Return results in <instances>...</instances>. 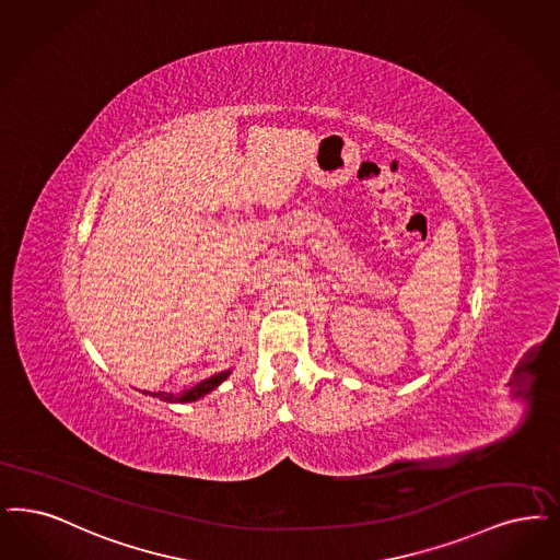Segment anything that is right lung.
<instances>
[{"instance_id": "add662e5", "label": "right lung", "mask_w": 560, "mask_h": 560, "mask_svg": "<svg viewBox=\"0 0 560 560\" xmlns=\"http://www.w3.org/2000/svg\"><path fill=\"white\" fill-rule=\"evenodd\" d=\"M229 375H231V369L223 371V373H217V375H212V377H208V380L200 381L198 385H194V387H189V389H185V392H179V394L158 392V394H150V396H154V398H160V400L171 404L196 402V400L203 398L206 394H210L212 389H217Z\"/></svg>"}]
</instances>
